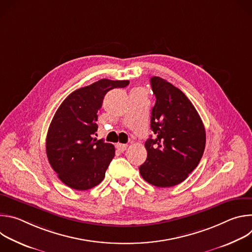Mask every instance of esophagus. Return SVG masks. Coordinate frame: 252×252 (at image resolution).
<instances>
[{
	"label": "esophagus",
	"instance_id": "1",
	"mask_svg": "<svg viewBox=\"0 0 252 252\" xmlns=\"http://www.w3.org/2000/svg\"><path fill=\"white\" fill-rule=\"evenodd\" d=\"M126 149H127V145H126V143H118L117 145V150L121 153L125 152Z\"/></svg>",
	"mask_w": 252,
	"mask_h": 252
}]
</instances>
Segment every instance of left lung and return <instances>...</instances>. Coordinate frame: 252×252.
I'll return each instance as SVG.
<instances>
[{"label": "left lung", "mask_w": 252, "mask_h": 252, "mask_svg": "<svg viewBox=\"0 0 252 252\" xmlns=\"http://www.w3.org/2000/svg\"><path fill=\"white\" fill-rule=\"evenodd\" d=\"M156 95L151 128L156 137L146 141L142 178L158 188L183 183L198 165L205 148V129L195 107L179 89L159 77L151 79Z\"/></svg>", "instance_id": "obj_1"}]
</instances>
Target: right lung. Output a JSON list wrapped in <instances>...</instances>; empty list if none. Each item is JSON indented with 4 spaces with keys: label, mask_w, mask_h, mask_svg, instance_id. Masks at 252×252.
<instances>
[{
    "label": "right lung",
    "mask_w": 252,
    "mask_h": 252,
    "mask_svg": "<svg viewBox=\"0 0 252 252\" xmlns=\"http://www.w3.org/2000/svg\"><path fill=\"white\" fill-rule=\"evenodd\" d=\"M129 81L99 80L68 94L50 125L46 152L61 181L70 189L87 190L102 182L115 157L112 143L96 139L97 112L105 94Z\"/></svg>",
    "instance_id": "right-lung-1"
}]
</instances>
